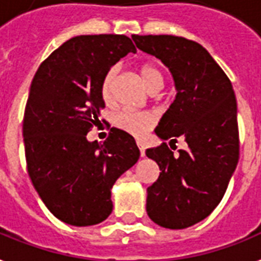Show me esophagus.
<instances>
[{"mask_svg": "<svg viewBox=\"0 0 261 261\" xmlns=\"http://www.w3.org/2000/svg\"><path fill=\"white\" fill-rule=\"evenodd\" d=\"M138 147H139V151H141V157H145V147L141 142H138Z\"/></svg>", "mask_w": 261, "mask_h": 261, "instance_id": "1", "label": "esophagus"}]
</instances>
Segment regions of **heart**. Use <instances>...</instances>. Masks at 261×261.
<instances>
[{
	"instance_id": "1",
	"label": "heart",
	"mask_w": 261,
	"mask_h": 261,
	"mask_svg": "<svg viewBox=\"0 0 261 261\" xmlns=\"http://www.w3.org/2000/svg\"><path fill=\"white\" fill-rule=\"evenodd\" d=\"M118 74V67H111L110 70L107 71L104 79L101 81V87H100V94L104 102L112 101V96H114V84ZM139 74L142 79L145 87L147 88L149 92H154V90H161L164 87V74L163 71L160 70L159 67L154 65H143L139 69ZM155 122L154 115L147 114V112H134V111H122L115 116V124L126 131L128 134L134 135L137 138H141L146 134L147 131L150 130Z\"/></svg>"
}]
</instances>
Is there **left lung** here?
<instances>
[{
  "label": "left lung",
  "instance_id": "obj_1",
  "mask_svg": "<svg viewBox=\"0 0 261 261\" xmlns=\"http://www.w3.org/2000/svg\"><path fill=\"white\" fill-rule=\"evenodd\" d=\"M139 50L154 55L171 70L176 97L155 135L163 143L146 155L160 167L147 188L146 211L167 229H186L211 214L225 195L239 163L237 101L230 80L208 51L172 35H133ZM186 141L174 158L165 140Z\"/></svg>",
  "mask_w": 261,
  "mask_h": 261
}]
</instances>
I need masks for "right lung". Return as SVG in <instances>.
Listing matches in <instances>:
<instances>
[{"instance_id": "right-lung-1", "label": "right lung", "mask_w": 261, "mask_h": 261, "mask_svg": "<svg viewBox=\"0 0 261 261\" xmlns=\"http://www.w3.org/2000/svg\"><path fill=\"white\" fill-rule=\"evenodd\" d=\"M128 53L137 50L124 35L75 36L42 62L31 83L22 123L28 173L47 208L73 226L108 218L112 186L139 159L123 130L111 128L104 143L87 138L106 107L102 79Z\"/></svg>"}]
</instances>
